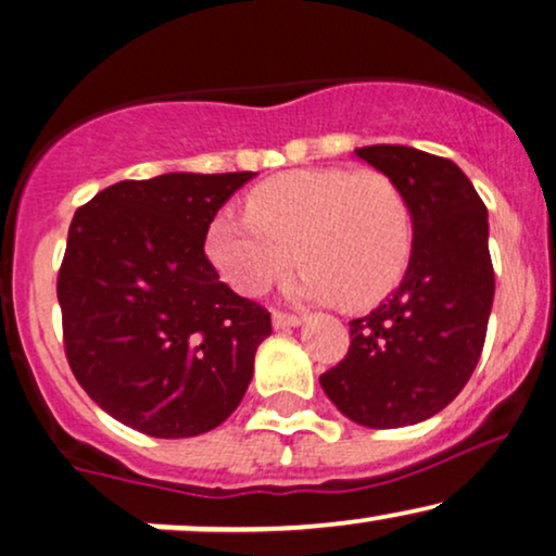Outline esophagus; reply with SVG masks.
Returning <instances> with one entry per match:
<instances>
[{"instance_id": "esophagus-1", "label": "esophagus", "mask_w": 556, "mask_h": 556, "mask_svg": "<svg viewBox=\"0 0 556 556\" xmlns=\"http://www.w3.org/2000/svg\"><path fill=\"white\" fill-rule=\"evenodd\" d=\"M301 324H304V316L283 314V312L273 314V329H291V327H301Z\"/></svg>"}]
</instances>
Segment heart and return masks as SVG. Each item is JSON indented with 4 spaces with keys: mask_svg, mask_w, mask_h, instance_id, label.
<instances>
[{
    "mask_svg": "<svg viewBox=\"0 0 556 556\" xmlns=\"http://www.w3.org/2000/svg\"><path fill=\"white\" fill-rule=\"evenodd\" d=\"M414 244V216L386 173L286 170L250 191L248 216L222 212L206 229V257L227 286L261 295L295 261L293 299L350 308L393 291Z\"/></svg>",
    "mask_w": 556,
    "mask_h": 556,
    "instance_id": "b5f03b06",
    "label": "heart"
}]
</instances>
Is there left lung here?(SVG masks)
<instances>
[{
	"label": "left lung",
	"mask_w": 556,
	"mask_h": 556,
	"mask_svg": "<svg viewBox=\"0 0 556 556\" xmlns=\"http://www.w3.org/2000/svg\"><path fill=\"white\" fill-rule=\"evenodd\" d=\"M355 157L406 193L414 244L401 286L350 321L348 357L319 383L359 427H410L457 399L485 344L495 293L488 208L446 157L406 146L357 148Z\"/></svg>",
	"instance_id": "1"
}]
</instances>
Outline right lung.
<instances>
[{"mask_svg": "<svg viewBox=\"0 0 556 556\" xmlns=\"http://www.w3.org/2000/svg\"><path fill=\"white\" fill-rule=\"evenodd\" d=\"M252 176L163 173L76 208L58 273L63 344L89 399L129 429L199 437L248 391L270 314L222 283L204 240Z\"/></svg>", "mask_w": 556, "mask_h": 556, "instance_id": "obj_1", "label": "right lung"}]
</instances>
